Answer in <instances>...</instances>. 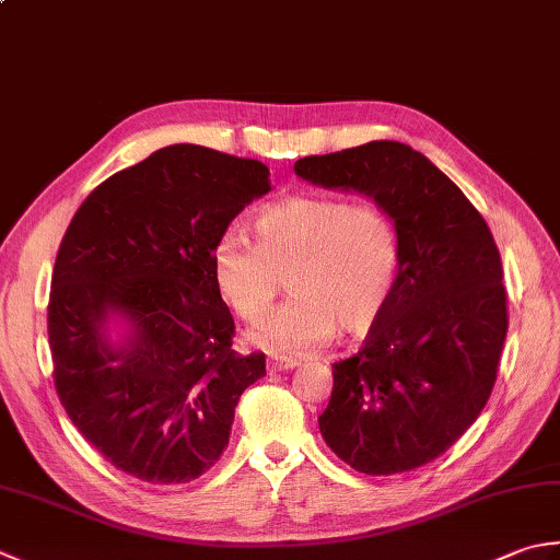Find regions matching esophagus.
Listing matches in <instances>:
<instances>
[{"instance_id":"34e87169","label":"esophagus","mask_w":560,"mask_h":560,"mask_svg":"<svg viewBox=\"0 0 560 560\" xmlns=\"http://www.w3.org/2000/svg\"><path fill=\"white\" fill-rule=\"evenodd\" d=\"M295 365H299V361L295 359H269L267 361L269 373H289Z\"/></svg>"}]
</instances>
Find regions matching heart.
<instances>
[{"mask_svg": "<svg viewBox=\"0 0 560 560\" xmlns=\"http://www.w3.org/2000/svg\"><path fill=\"white\" fill-rule=\"evenodd\" d=\"M257 243L223 231L211 247V273L243 319L264 314L289 278L294 301L249 331L269 353L323 347L339 327L365 337L385 315L399 277L395 219L375 201L295 195L255 219Z\"/></svg>", "mask_w": 560, "mask_h": 560, "instance_id": "1", "label": "heart"}]
</instances>
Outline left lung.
Wrapping results in <instances>:
<instances>
[{
  "instance_id": "8db88e82",
  "label": "left lung",
  "mask_w": 560,
  "mask_h": 560,
  "mask_svg": "<svg viewBox=\"0 0 560 560\" xmlns=\"http://www.w3.org/2000/svg\"><path fill=\"white\" fill-rule=\"evenodd\" d=\"M295 173L373 197L399 233L395 293L361 351L331 365L319 433L371 477L423 467L477 421L495 385L508 293L491 229L443 171L399 141L305 156Z\"/></svg>"
}]
</instances>
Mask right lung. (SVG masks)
<instances>
[{
    "label": "right lung",
    "instance_id": "1",
    "mask_svg": "<svg viewBox=\"0 0 560 560\" xmlns=\"http://www.w3.org/2000/svg\"><path fill=\"white\" fill-rule=\"evenodd\" d=\"M269 189L265 163L173 144L93 189L59 243L47 303L57 397L129 477L199 479L229 445L237 399L267 375L265 353L233 349L211 247ZM110 314L133 327L117 350L102 335Z\"/></svg>",
    "mask_w": 560,
    "mask_h": 560
}]
</instances>
